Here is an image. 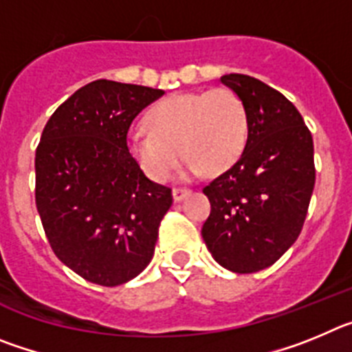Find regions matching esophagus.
<instances>
[{
  "label": "esophagus",
  "instance_id": "obj_1",
  "mask_svg": "<svg viewBox=\"0 0 352 352\" xmlns=\"http://www.w3.org/2000/svg\"><path fill=\"white\" fill-rule=\"evenodd\" d=\"M192 192L188 190V188H173V199L176 201V203H179V201H183L185 197H188Z\"/></svg>",
  "mask_w": 352,
  "mask_h": 352
}]
</instances>
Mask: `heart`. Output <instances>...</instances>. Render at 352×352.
<instances>
[{
  "instance_id": "b5f03b06",
  "label": "heart",
  "mask_w": 352,
  "mask_h": 352,
  "mask_svg": "<svg viewBox=\"0 0 352 352\" xmlns=\"http://www.w3.org/2000/svg\"><path fill=\"white\" fill-rule=\"evenodd\" d=\"M146 130L126 135V149L139 169L157 183L169 179L179 153L183 178L231 169L248 139V113L231 89L178 93L149 109Z\"/></svg>"
}]
</instances>
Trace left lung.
I'll return each instance as SVG.
<instances>
[{"label": "left lung", "mask_w": 352, "mask_h": 352, "mask_svg": "<svg viewBox=\"0 0 352 352\" xmlns=\"http://www.w3.org/2000/svg\"><path fill=\"white\" fill-rule=\"evenodd\" d=\"M220 82L243 100L248 139L234 166L203 188L211 213L201 234L220 266L256 273L300 236L316 183L312 133L298 109L268 84L243 74Z\"/></svg>", "instance_id": "8db88e82"}]
</instances>
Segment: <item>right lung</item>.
<instances>
[{"mask_svg": "<svg viewBox=\"0 0 352 352\" xmlns=\"http://www.w3.org/2000/svg\"><path fill=\"white\" fill-rule=\"evenodd\" d=\"M162 89L98 79L49 118L35 155V203L56 257L93 284L132 280L153 257L170 188L130 157L133 118Z\"/></svg>", "mask_w": 352, "mask_h": 352, "instance_id": "right-lung-1", "label": "right lung"}]
</instances>
